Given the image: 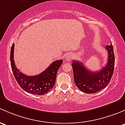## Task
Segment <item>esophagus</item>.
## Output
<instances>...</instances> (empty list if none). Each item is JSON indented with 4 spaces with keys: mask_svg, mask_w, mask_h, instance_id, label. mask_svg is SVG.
Instances as JSON below:
<instances>
[{
    "mask_svg": "<svg viewBox=\"0 0 125 125\" xmlns=\"http://www.w3.org/2000/svg\"><path fill=\"white\" fill-rule=\"evenodd\" d=\"M72 58H73V55L70 53L67 54V55H66V57H65V60H67V61H70V60H71Z\"/></svg>",
    "mask_w": 125,
    "mask_h": 125,
    "instance_id": "obj_1",
    "label": "esophagus"
}]
</instances>
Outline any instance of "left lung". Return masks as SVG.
I'll list each match as a JSON object with an SVG mask.
<instances>
[{"label": "left lung", "instance_id": "1", "mask_svg": "<svg viewBox=\"0 0 125 125\" xmlns=\"http://www.w3.org/2000/svg\"><path fill=\"white\" fill-rule=\"evenodd\" d=\"M105 49L108 51V61L99 71H90L78 61H73L72 62L74 83L82 92L95 93L105 88L110 83L114 72L115 58L112 44L106 46Z\"/></svg>", "mask_w": 125, "mask_h": 125}]
</instances>
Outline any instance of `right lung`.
Returning a JSON list of instances; mask_svg holds the SVG:
<instances>
[{"instance_id":"add662e5","label":"right lung","mask_w":125,"mask_h":125,"mask_svg":"<svg viewBox=\"0 0 125 125\" xmlns=\"http://www.w3.org/2000/svg\"><path fill=\"white\" fill-rule=\"evenodd\" d=\"M14 44L11 49V65L17 82L23 90L29 93L36 95H43L47 93L53 87L59 68L62 64V60L54 61L40 74L35 76H27L17 69L14 60Z\"/></svg>"}]
</instances>
